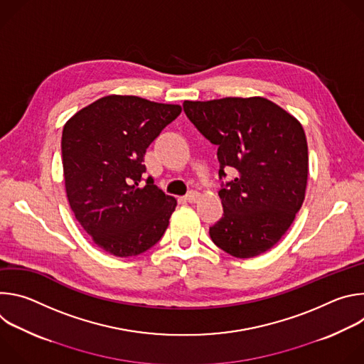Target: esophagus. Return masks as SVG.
Wrapping results in <instances>:
<instances>
[{
    "mask_svg": "<svg viewBox=\"0 0 364 364\" xmlns=\"http://www.w3.org/2000/svg\"><path fill=\"white\" fill-rule=\"evenodd\" d=\"M198 197H200V194L196 191V190H191V191H188L187 194H186V200L188 201V203H196L197 200H198Z\"/></svg>",
    "mask_w": 364,
    "mask_h": 364,
    "instance_id": "obj_1",
    "label": "esophagus"
}]
</instances>
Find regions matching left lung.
<instances>
[{"label": "left lung", "instance_id": "left-lung-1", "mask_svg": "<svg viewBox=\"0 0 364 364\" xmlns=\"http://www.w3.org/2000/svg\"><path fill=\"white\" fill-rule=\"evenodd\" d=\"M200 134L218 145L223 216L209 233L226 253L246 259L271 249L301 209L308 178V146L301 124L265 97L184 100Z\"/></svg>", "mask_w": 364, "mask_h": 364}]
</instances>
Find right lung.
I'll return each instance as SVG.
<instances>
[{"label": "right lung", "instance_id": "obj_1", "mask_svg": "<svg viewBox=\"0 0 364 364\" xmlns=\"http://www.w3.org/2000/svg\"><path fill=\"white\" fill-rule=\"evenodd\" d=\"M180 105L109 95L75 114L62 134L66 194L76 220L105 252L136 256L157 243L177 200L145 178L149 144Z\"/></svg>", "mask_w": 364, "mask_h": 364}]
</instances>
